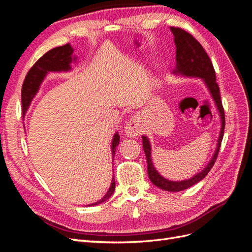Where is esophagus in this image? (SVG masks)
Returning a JSON list of instances; mask_svg holds the SVG:
<instances>
[{"mask_svg":"<svg viewBox=\"0 0 252 252\" xmlns=\"http://www.w3.org/2000/svg\"><path fill=\"white\" fill-rule=\"evenodd\" d=\"M142 132V126L138 117H132L125 126V133L130 138H138Z\"/></svg>","mask_w":252,"mask_h":252,"instance_id":"1","label":"esophagus"}]
</instances>
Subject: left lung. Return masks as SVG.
<instances>
[{
  "label": "left lung",
  "instance_id": "left-lung-1",
  "mask_svg": "<svg viewBox=\"0 0 252 252\" xmlns=\"http://www.w3.org/2000/svg\"><path fill=\"white\" fill-rule=\"evenodd\" d=\"M170 30L174 35V44L175 47H177V49H175V55H177V57H175V62H177V64H175V68L172 73L182 75V77L202 79L209 91L212 100L215 101L220 119V130L217 147L215 152H213L212 158L202 171L195 173L193 177L188 180L170 181L162 177L155 168L154 163H152L150 142L146 135H142L143 148L147 159V171L149 180L152 182V184L156 185L159 189L175 192L182 191V190H185L193 186L196 183H199L208 174V172L212 168V166L218 158L220 143H222L223 140L225 129V113L222 101H220V88L216 81L217 78L215 68H213L211 61L207 53L204 50L203 46L191 34L185 32V30L179 27H170Z\"/></svg>",
  "mask_w": 252,
  "mask_h": 252
}]
</instances>
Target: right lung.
I'll return each mask as SVG.
<instances>
[{
  "instance_id": "add662e5",
  "label": "right lung",
  "mask_w": 252,
  "mask_h": 252,
  "mask_svg": "<svg viewBox=\"0 0 252 252\" xmlns=\"http://www.w3.org/2000/svg\"><path fill=\"white\" fill-rule=\"evenodd\" d=\"M72 62H77V57L73 56V48L70 46V44L53 48L36 61L35 64L30 68L22 86V111L24 116L30 104H32L33 97L37 94V91H39L42 82L46 78V75L49 72H65L71 70L70 64ZM119 143L120 135L118 132H116L111 142V152L113 157ZM114 188H116V181H114V177H112L111 184L107 193L100 201L89 204L87 206H94L107 201L113 194Z\"/></svg>"
}]
</instances>
